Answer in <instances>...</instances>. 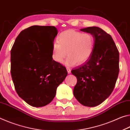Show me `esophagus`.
<instances>
[{"label": "esophagus", "mask_w": 130, "mask_h": 130, "mask_svg": "<svg viewBox=\"0 0 130 130\" xmlns=\"http://www.w3.org/2000/svg\"><path fill=\"white\" fill-rule=\"evenodd\" d=\"M66 69H67V70L68 73H69V74H70V73H71V70H70V68H69V67H67V68H66Z\"/></svg>", "instance_id": "esophagus-1"}]
</instances>
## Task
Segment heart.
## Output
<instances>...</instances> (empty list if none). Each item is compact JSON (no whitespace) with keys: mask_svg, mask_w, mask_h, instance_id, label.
Listing matches in <instances>:
<instances>
[{"mask_svg":"<svg viewBox=\"0 0 130 130\" xmlns=\"http://www.w3.org/2000/svg\"><path fill=\"white\" fill-rule=\"evenodd\" d=\"M94 37L90 33H84L74 30H67L60 33L52 46V59L61 63L69 55L66 63L80 64L85 63L93 54Z\"/></svg>","mask_w":130,"mask_h":130,"instance_id":"1","label":"heart"}]
</instances>
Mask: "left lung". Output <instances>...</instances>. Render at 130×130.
<instances>
[{
	"label": "left lung",
	"mask_w": 130,
	"mask_h": 130,
	"mask_svg": "<svg viewBox=\"0 0 130 130\" xmlns=\"http://www.w3.org/2000/svg\"><path fill=\"white\" fill-rule=\"evenodd\" d=\"M80 30L94 36V48L86 62L72 70L77 79L73 93L82 105L95 107L113 90L119 72V52L111 36L102 29L93 26Z\"/></svg>",
	"instance_id": "8db88e82"
}]
</instances>
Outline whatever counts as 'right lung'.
<instances>
[{
    "mask_svg": "<svg viewBox=\"0 0 130 130\" xmlns=\"http://www.w3.org/2000/svg\"><path fill=\"white\" fill-rule=\"evenodd\" d=\"M57 30L32 26L23 30L11 50V74L21 99L35 107L50 103L67 75L66 67L53 60L52 46Z\"/></svg>",
    "mask_w": 130,
    "mask_h": 130,
    "instance_id": "add662e5",
    "label": "right lung"
}]
</instances>
